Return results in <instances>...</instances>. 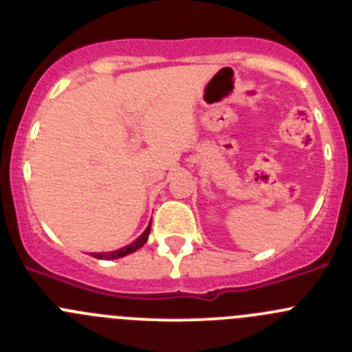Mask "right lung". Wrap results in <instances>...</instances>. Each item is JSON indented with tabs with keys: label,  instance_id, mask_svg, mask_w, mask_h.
<instances>
[{
	"label": "right lung",
	"instance_id": "obj_1",
	"mask_svg": "<svg viewBox=\"0 0 352 352\" xmlns=\"http://www.w3.org/2000/svg\"><path fill=\"white\" fill-rule=\"evenodd\" d=\"M150 230H151V223L148 225V228L144 230L143 235H141L138 240H134V242L131 245H127V247H122V248H119V250H113V252H102V254H91V255H94L95 258H107V261H109V258L124 257V255L131 254V252H136L138 248H141L144 243H146L148 235H150Z\"/></svg>",
	"mask_w": 352,
	"mask_h": 352
}]
</instances>
